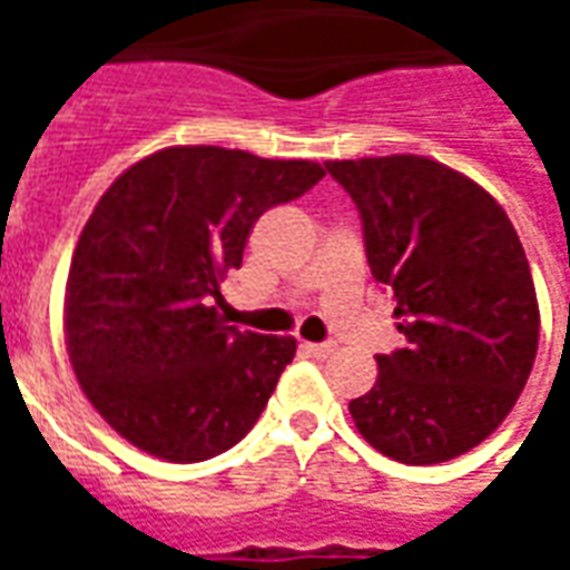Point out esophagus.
I'll return each instance as SVG.
<instances>
[{
    "label": "esophagus",
    "instance_id": "34e87169",
    "mask_svg": "<svg viewBox=\"0 0 570 570\" xmlns=\"http://www.w3.org/2000/svg\"><path fill=\"white\" fill-rule=\"evenodd\" d=\"M305 354H311V357H317V360H326L330 354H335V345L333 342H305Z\"/></svg>",
    "mask_w": 570,
    "mask_h": 570
}]
</instances>
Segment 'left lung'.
<instances>
[{
	"label": "left lung",
	"mask_w": 570,
	"mask_h": 570,
	"mask_svg": "<svg viewBox=\"0 0 570 570\" xmlns=\"http://www.w3.org/2000/svg\"><path fill=\"white\" fill-rule=\"evenodd\" d=\"M357 204L372 277L406 347L351 400L363 440L403 464H440L498 428L525 387L540 314L525 249L498 200L421 155L326 161Z\"/></svg>",
	"instance_id": "left-lung-1"
}]
</instances>
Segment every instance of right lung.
<instances>
[{"label": "right lung", "mask_w": 570, "mask_h": 570, "mask_svg": "<svg viewBox=\"0 0 570 570\" xmlns=\"http://www.w3.org/2000/svg\"><path fill=\"white\" fill-rule=\"evenodd\" d=\"M323 176L314 161L174 146L106 188L72 253L63 330L81 391L137 449L191 464L256 424L296 338L228 326L213 298L262 213Z\"/></svg>", "instance_id": "right-lung-1"}]
</instances>
